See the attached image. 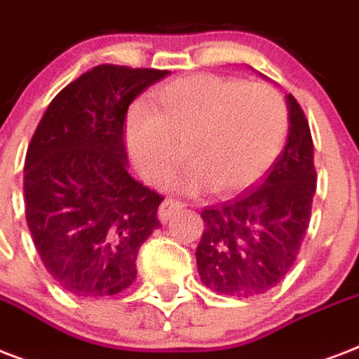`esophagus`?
<instances>
[{"instance_id": "34e87169", "label": "esophagus", "mask_w": 359, "mask_h": 359, "mask_svg": "<svg viewBox=\"0 0 359 359\" xmlns=\"http://www.w3.org/2000/svg\"><path fill=\"white\" fill-rule=\"evenodd\" d=\"M183 204L180 202V200L176 198H165L163 200V204L159 205V219L163 221V223H166L168 219L174 217L177 211L182 210Z\"/></svg>"}]
</instances>
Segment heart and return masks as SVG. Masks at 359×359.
Here are the masks:
<instances>
[{"label":"heart","instance_id":"1","mask_svg":"<svg viewBox=\"0 0 359 359\" xmlns=\"http://www.w3.org/2000/svg\"><path fill=\"white\" fill-rule=\"evenodd\" d=\"M154 110L135 104L127 114L125 140L144 180L165 182L182 166L185 148L193 168L180 187L215 191L252 183L279 155L288 112L279 91L266 84L196 74L174 80L155 93Z\"/></svg>","mask_w":359,"mask_h":359}]
</instances>
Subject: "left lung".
I'll list each match as a JSON object with an SVG mask.
<instances>
[{
  "label": "left lung",
  "mask_w": 359,
  "mask_h": 359,
  "mask_svg": "<svg viewBox=\"0 0 359 359\" xmlns=\"http://www.w3.org/2000/svg\"><path fill=\"white\" fill-rule=\"evenodd\" d=\"M288 138L268 176L240 196L208 205L196 247L200 280L219 294L255 298L275 288L296 262L316 191L315 149L298 101L286 95Z\"/></svg>",
  "instance_id": "obj_1"
}]
</instances>
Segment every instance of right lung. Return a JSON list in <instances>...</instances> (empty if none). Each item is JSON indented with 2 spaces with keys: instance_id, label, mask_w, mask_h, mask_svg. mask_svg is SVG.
<instances>
[{
  "instance_id": "right-lung-1",
  "label": "right lung",
  "mask_w": 359,
  "mask_h": 359,
  "mask_svg": "<svg viewBox=\"0 0 359 359\" xmlns=\"http://www.w3.org/2000/svg\"><path fill=\"white\" fill-rule=\"evenodd\" d=\"M168 71L97 65L63 88L24 165L26 221L48 273L76 298H107L136 279L138 249L163 196L127 170L129 104Z\"/></svg>"
}]
</instances>
